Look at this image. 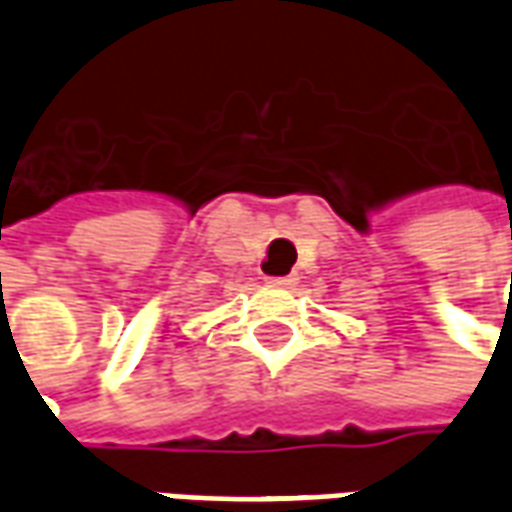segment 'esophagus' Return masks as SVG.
I'll return each mask as SVG.
<instances>
[{"label":"esophagus","mask_w":512,"mask_h":512,"mask_svg":"<svg viewBox=\"0 0 512 512\" xmlns=\"http://www.w3.org/2000/svg\"><path fill=\"white\" fill-rule=\"evenodd\" d=\"M268 285H274V288H293L296 285V277H266Z\"/></svg>","instance_id":"1"}]
</instances>
